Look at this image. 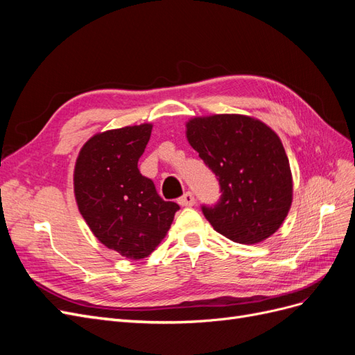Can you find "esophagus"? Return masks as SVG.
<instances>
[{"instance_id": "obj_1", "label": "esophagus", "mask_w": 355, "mask_h": 355, "mask_svg": "<svg viewBox=\"0 0 355 355\" xmlns=\"http://www.w3.org/2000/svg\"><path fill=\"white\" fill-rule=\"evenodd\" d=\"M178 202L180 204L182 207H191V206H194V202H196V197H194V194H192V192H187V194H184L182 196L179 200H178Z\"/></svg>"}]
</instances>
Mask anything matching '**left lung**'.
<instances>
[{"mask_svg": "<svg viewBox=\"0 0 355 355\" xmlns=\"http://www.w3.org/2000/svg\"><path fill=\"white\" fill-rule=\"evenodd\" d=\"M187 137L219 180V201L201 206L214 230L254 244L282 227L292 204V171L270 127L252 116L220 114L192 118Z\"/></svg>", "mask_w": 355, "mask_h": 355, "instance_id": "1", "label": "left lung"}]
</instances>
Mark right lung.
<instances>
[{
  "instance_id": "1",
  "label": "right lung",
  "mask_w": 355,
  "mask_h": 355,
  "mask_svg": "<svg viewBox=\"0 0 355 355\" xmlns=\"http://www.w3.org/2000/svg\"><path fill=\"white\" fill-rule=\"evenodd\" d=\"M151 130V124H141L93 136L73 171L78 210L96 239L135 261L155 250L179 210L137 168Z\"/></svg>"
}]
</instances>
